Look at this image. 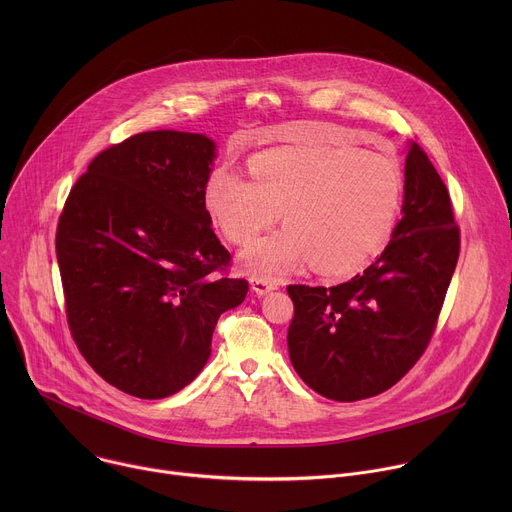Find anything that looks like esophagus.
<instances>
[{
    "instance_id": "34e87169",
    "label": "esophagus",
    "mask_w": 512,
    "mask_h": 512,
    "mask_svg": "<svg viewBox=\"0 0 512 512\" xmlns=\"http://www.w3.org/2000/svg\"><path fill=\"white\" fill-rule=\"evenodd\" d=\"M279 287V281L267 279V277H251V289L257 296H265L267 291H273Z\"/></svg>"
}]
</instances>
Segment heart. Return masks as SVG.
<instances>
[{"label":"heart","instance_id":"heart-1","mask_svg":"<svg viewBox=\"0 0 512 512\" xmlns=\"http://www.w3.org/2000/svg\"><path fill=\"white\" fill-rule=\"evenodd\" d=\"M397 162L352 150L279 148L249 160V182L214 170L202 202L233 245L251 243L281 212L285 229L245 253L255 275L273 277L298 263L328 275H352L389 243L403 200Z\"/></svg>","mask_w":512,"mask_h":512}]
</instances>
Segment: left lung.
I'll list each match as a JSON object with an SVG mask.
<instances>
[{"mask_svg":"<svg viewBox=\"0 0 512 512\" xmlns=\"http://www.w3.org/2000/svg\"><path fill=\"white\" fill-rule=\"evenodd\" d=\"M460 257L450 192L419 143L405 160L403 218L364 273L332 287L287 285L289 358L316 393L360 401L399 383L425 352Z\"/></svg>","mask_w":512,"mask_h":512,"instance_id":"left-lung-1","label":"left lung"}]
</instances>
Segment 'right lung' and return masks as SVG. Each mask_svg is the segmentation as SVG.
I'll return each mask as SVG.
<instances>
[{
  "label": "right lung",
  "mask_w": 512,
  "mask_h": 512,
  "mask_svg": "<svg viewBox=\"0 0 512 512\" xmlns=\"http://www.w3.org/2000/svg\"><path fill=\"white\" fill-rule=\"evenodd\" d=\"M214 143L145 131L109 145L70 188L56 227L66 322L109 385L164 399L196 379L216 320L247 279L210 227L202 190Z\"/></svg>",
  "instance_id": "1"
}]
</instances>
